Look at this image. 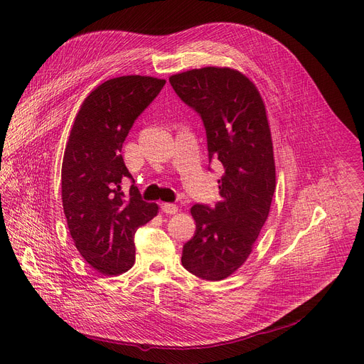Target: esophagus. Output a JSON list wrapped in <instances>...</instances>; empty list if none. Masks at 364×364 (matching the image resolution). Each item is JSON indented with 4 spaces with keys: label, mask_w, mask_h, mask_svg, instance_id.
<instances>
[{
    "label": "esophagus",
    "mask_w": 364,
    "mask_h": 364,
    "mask_svg": "<svg viewBox=\"0 0 364 364\" xmlns=\"http://www.w3.org/2000/svg\"><path fill=\"white\" fill-rule=\"evenodd\" d=\"M161 209H163V212L167 213V215H176V213L178 212V207H177L176 204H173V203H164V204L161 205Z\"/></svg>",
    "instance_id": "1"
}]
</instances>
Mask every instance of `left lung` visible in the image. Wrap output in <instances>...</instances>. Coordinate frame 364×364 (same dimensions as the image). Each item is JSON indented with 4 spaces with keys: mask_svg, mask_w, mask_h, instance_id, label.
<instances>
[{
    "mask_svg": "<svg viewBox=\"0 0 364 364\" xmlns=\"http://www.w3.org/2000/svg\"><path fill=\"white\" fill-rule=\"evenodd\" d=\"M180 99L203 119L209 159L222 163V200L194 204V236L183 246V267L205 281L239 269L265 225L275 191V160L265 103L252 80L230 68L173 75Z\"/></svg>",
    "mask_w": 364,
    "mask_h": 364,
    "instance_id": "8db88e82",
    "label": "left lung"
}]
</instances>
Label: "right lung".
<instances>
[{
	"label": "right lung",
	"instance_id": "obj_1",
	"mask_svg": "<svg viewBox=\"0 0 364 364\" xmlns=\"http://www.w3.org/2000/svg\"><path fill=\"white\" fill-rule=\"evenodd\" d=\"M166 85L151 76L103 82L83 100L62 164V200L70 236L85 261L103 275H119L135 262L134 235L159 213L141 198L121 155L135 119ZM131 178L130 194L122 183Z\"/></svg>",
	"mask_w": 364,
	"mask_h": 364
}]
</instances>
